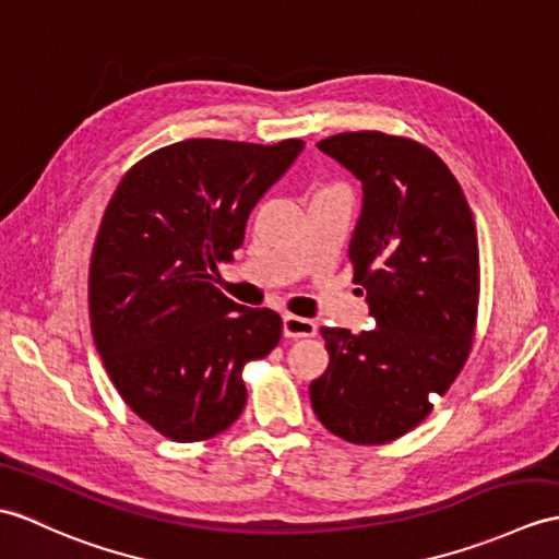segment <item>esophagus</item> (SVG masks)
I'll return each instance as SVG.
<instances>
[{
    "mask_svg": "<svg viewBox=\"0 0 559 559\" xmlns=\"http://www.w3.org/2000/svg\"><path fill=\"white\" fill-rule=\"evenodd\" d=\"M283 333L288 338H314L317 335V323L305 317H295V314H285L283 317Z\"/></svg>",
    "mask_w": 559,
    "mask_h": 559,
    "instance_id": "1",
    "label": "esophagus"
}]
</instances>
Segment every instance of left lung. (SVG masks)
<instances>
[{"label": "left lung", "instance_id": "obj_1", "mask_svg": "<svg viewBox=\"0 0 559 559\" xmlns=\"http://www.w3.org/2000/svg\"><path fill=\"white\" fill-rule=\"evenodd\" d=\"M317 147L365 188L349 262L376 329H321L331 361L309 385L311 407L347 443L383 445L417 428L428 397L445 395L469 359L481 288L474 214L417 140L359 131Z\"/></svg>", "mask_w": 559, "mask_h": 559}]
</instances>
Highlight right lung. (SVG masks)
Returning <instances> with one entry per match:
<instances>
[{"label": "right lung", "instance_id": "right-lung-1", "mask_svg": "<svg viewBox=\"0 0 559 559\" xmlns=\"http://www.w3.org/2000/svg\"><path fill=\"white\" fill-rule=\"evenodd\" d=\"M302 147L174 142L128 168L102 216L87 276L97 353L126 405L176 443L226 431L248 402L245 365L281 341L274 309L236 305L214 276Z\"/></svg>", "mask_w": 559, "mask_h": 559}]
</instances>
